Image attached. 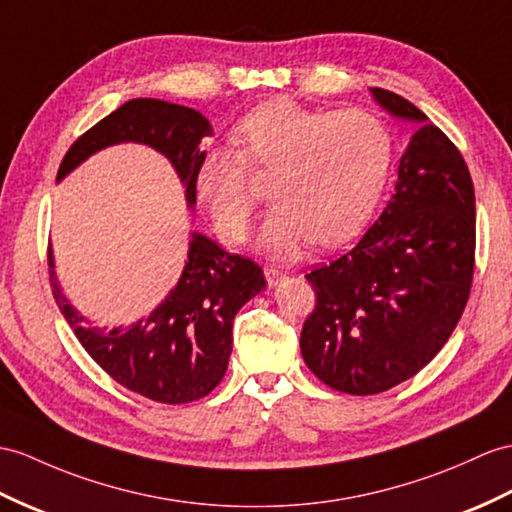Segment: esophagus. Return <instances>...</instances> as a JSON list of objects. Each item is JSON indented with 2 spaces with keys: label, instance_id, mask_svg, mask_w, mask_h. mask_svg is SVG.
Returning a JSON list of instances; mask_svg holds the SVG:
<instances>
[{
  "label": "esophagus",
  "instance_id": "1",
  "mask_svg": "<svg viewBox=\"0 0 512 512\" xmlns=\"http://www.w3.org/2000/svg\"><path fill=\"white\" fill-rule=\"evenodd\" d=\"M265 278H267L269 286H276L286 278V273L282 269H276V267H265Z\"/></svg>",
  "mask_w": 512,
  "mask_h": 512
}]
</instances>
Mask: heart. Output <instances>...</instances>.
I'll return each instance as SVG.
<instances>
[{"label":"heart","mask_w":512,"mask_h":512,"mask_svg":"<svg viewBox=\"0 0 512 512\" xmlns=\"http://www.w3.org/2000/svg\"><path fill=\"white\" fill-rule=\"evenodd\" d=\"M236 149L206 147L193 184L221 239L239 243L252 221L253 173H271L276 199L260 243L276 256H295L308 241L332 247L365 226L389 180L395 141L367 110H317L273 99L232 128Z\"/></svg>","instance_id":"obj_1"}]
</instances>
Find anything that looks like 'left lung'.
<instances>
[{"label": "left lung", "mask_w": 512, "mask_h": 512, "mask_svg": "<svg viewBox=\"0 0 512 512\" xmlns=\"http://www.w3.org/2000/svg\"><path fill=\"white\" fill-rule=\"evenodd\" d=\"M371 93L423 126L378 221L350 252L306 273L317 302L299 339L308 369L350 395L389 391L441 352L476 267V195L463 154L402 95Z\"/></svg>", "instance_id": "1"}]
</instances>
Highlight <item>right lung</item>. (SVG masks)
Masks as SVG:
<instances>
[{
  "mask_svg": "<svg viewBox=\"0 0 512 512\" xmlns=\"http://www.w3.org/2000/svg\"><path fill=\"white\" fill-rule=\"evenodd\" d=\"M210 134L202 112L160 99L130 102L78 136L60 162L65 178L82 160L115 143H145L167 156L186 186V202L195 204V162L199 141ZM49 286L60 313L95 363L108 376L158 404L202 400L221 382L232 352V321L249 297L267 286L254 260L228 254L202 234H195L189 260L176 289L152 315L130 328H89L60 293L52 252L47 249Z\"/></svg>",
  "mask_w": 512,
  "mask_h": 512,
  "instance_id": "obj_1",
  "label": "right lung"
}]
</instances>
